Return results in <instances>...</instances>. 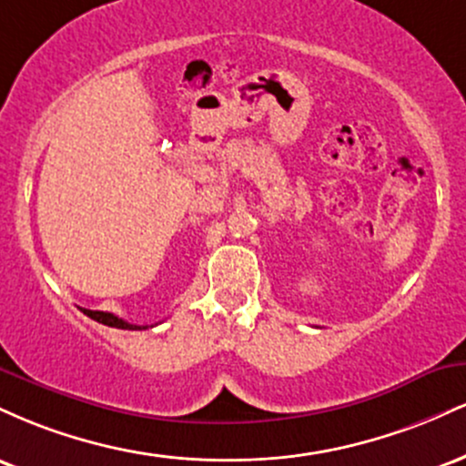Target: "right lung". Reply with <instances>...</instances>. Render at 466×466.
Here are the masks:
<instances>
[{
	"mask_svg": "<svg viewBox=\"0 0 466 466\" xmlns=\"http://www.w3.org/2000/svg\"><path fill=\"white\" fill-rule=\"evenodd\" d=\"M87 318L96 319V322L105 324V326H111V329H122V330H142V329H148V326H137V324H131V322H125L122 318H117L114 313H105V311H92V309H80Z\"/></svg>",
	"mask_w": 466,
	"mask_h": 466,
	"instance_id": "right-lung-1",
	"label": "right lung"
}]
</instances>
